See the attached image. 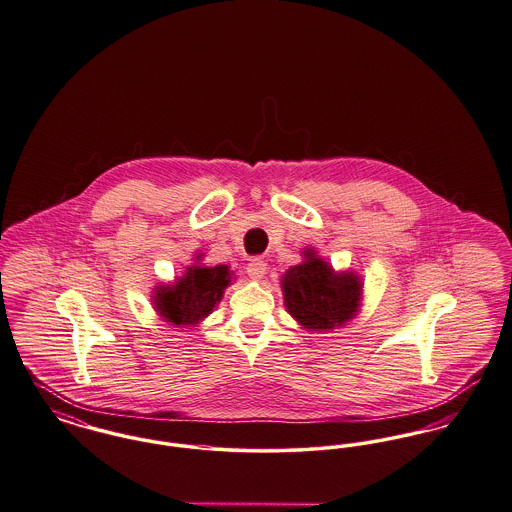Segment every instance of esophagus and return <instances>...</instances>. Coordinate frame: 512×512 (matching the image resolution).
Returning <instances> with one entry per match:
<instances>
[{"label":"esophagus","instance_id":"obj_1","mask_svg":"<svg viewBox=\"0 0 512 512\" xmlns=\"http://www.w3.org/2000/svg\"><path fill=\"white\" fill-rule=\"evenodd\" d=\"M265 272H267V263L261 261V259H253V261L247 265V274H249V278H253V280H261V278L265 276Z\"/></svg>","mask_w":512,"mask_h":512}]
</instances>
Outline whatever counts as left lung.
Instances as JSON below:
<instances>
[{
	"mask_svg": "<svg viewBox=\"0 0 512 512\" xmlns=\"http://www.w3.org/2000/svg\"><path fill=\"white\" fill-rule=\"evenodd\" d=\"M303 261L280 278L286 311L307 332H331L356 319L363 301V280L354 271H334L315 247L301 251Z\"/></svg>",
	"mask_w": 512,
	"mask_h": 512,
	"instance_id": "8db88e82",
	"label": "left lung"
}]
</instances>
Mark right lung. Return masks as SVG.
Returning a JSON list of instances; mask_svg holds the SVG:
<instances>
[{
  "instance_id": "add662e5",
  "label": "right lung",
  "mask_w": 512,
  "mask_h": 512,
  "mask_svg": "<svg viewBox=\"0 0 512 512\" xmlns=\"http://www.w3.org/2000/svg\"><path fill=\"white\" fill-rule=\"evenodd\" d=\"M203 259V253H195L193 263L174 282L154 286L152 305L166 323L176 327L201 325L222 300L224 290L234 282V272L228 265L207 267Z\"/></svg>"
}]
</instances>
